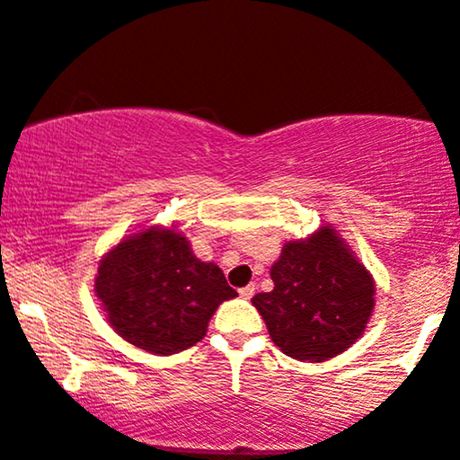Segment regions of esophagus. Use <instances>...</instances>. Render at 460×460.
<instances>
[{"mask_svg":"<svg viewBox=\"0 0 460 460\" xmlns=\"http://www.w3.org/2000/svg\"><path fill=\"white\" fill-rule=\"evenodd\" d=\"M254 295V284H248V287L240 288V297L242 299H250Z\"/></svg>","mask_w":460,"mask_h":460,"instance_id":"1","label":"esophagus"}]
</instances>
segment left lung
Wrapping results in <instances>:
<instances>
[{
  "label": "left lung",
  "instance_id": "obj_1",
  "mask_svg": "<svg viewBox=\"0 0 460 460\" xmlns=\"http://www.w3.org/2000/svg\"><path fill=\"white\" fill-rule=\"evenodd\" d=\"M270 276L273 290L252 305L290 358L323 363L346 352L374 314L376 280L331 225L284 243Z\"/></svg>",
  "mask_w": 460,
  "mask_h": 460
}]
</instances>
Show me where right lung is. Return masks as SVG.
<instances>
[{"instance_id": "obj_1", "label": "right lung", "mask_w": 460, "mask_h": 460, "mask_svg": "<svg viewBox=\"0 0 460 460\" xmlns=\"http://www.w3.org/2000/svg\"><path fill=\"white\" fill-rule=\"evenodd\" d=\"M95 295L116 333L161 357L201 341L217 307L237 297L223 270L197 259L173 225H150L110 248Z\"/></svg>"}]
</instances>
